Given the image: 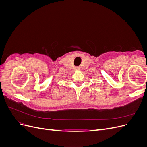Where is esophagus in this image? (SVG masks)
<instances>
[{"label":"esophagus","mask_w":147,"mask_h":147,"mask_svg":"<svg viewBox=\"0 0 147 147\" xmlns=\"http://www.w3.org/2000/svg\"><path fill=\"white\" fill-rule=\"evenodd\" d=\"M75 69H76L77 70H80V67H76V68H75Z\"/></svg>","instance_id":"obj_1"}]
</instances>
